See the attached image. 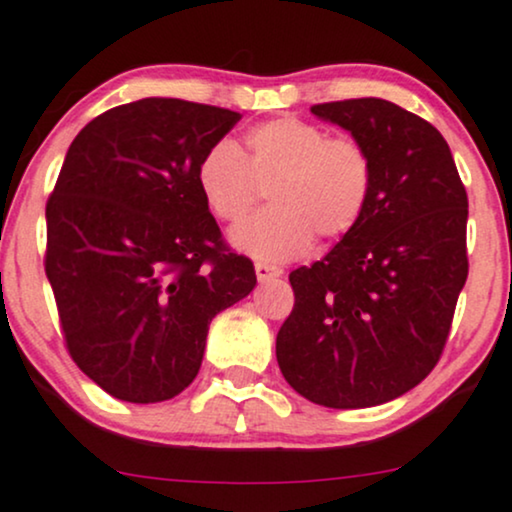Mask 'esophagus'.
Listing matches in <instances>:
<instances>
[{"label": "esophagus", "mask_w": 512, "mask_h": 512, "mask_svg": "<svg viewBox=\"0 0 512 512\" xmlns=\"http://www.w3.org/2000/svg\"><path fill=\"white\" fill-rule=\"evenodd\" d=\"M255 274L260 281H271V278L281 276L283 269L276 267V264H269V262H255Z\"/></svg>", "instance_id": "obj_1"}]
</instances>
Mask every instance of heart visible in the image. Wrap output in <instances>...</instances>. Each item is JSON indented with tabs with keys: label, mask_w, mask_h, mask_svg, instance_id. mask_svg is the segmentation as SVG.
Here are the masks:
<instances>
[{
	"label": "heart",
	"mask_w": 512,
	"mask_h": 512,
	"mask_svg": "<svg viewBox=\"0 0 512 512\" xmlns=\"http://www.w3.org/2000/svg\"><path fill=\"white\" fill-rule=\"evenodd\" d=\"M198 189L219 222H241L267 189L269 208L231 231L252 257L293 260L319 236L357 229L373 191V163L352 137H328L314 122L276 118L252 127L243 148L212 146L198 165Z\"/></svg>",
	"instance_id": "obj_1"
}]
</instances>
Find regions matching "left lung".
Segmentation results:
<instances>
[{"label": "left lung", "mask_w": 512, "mask_h": 512, "mask_svg": "<svg viewBox=\"0 0 512 512\" xmlns=\"http://www.w3.org/2000/svg\"><path fill=\"white\" fill-rule=\"evenodd\" d=\"M373 163L357 229L290 271L293 312L276 335L283 378L328 409L397 399L437 366L468 278V193L428 120L385 99L316 103Z\"/></svg>", "instance_id": "1"}]
</instances>
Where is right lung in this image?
Here are the masks:
<instances>
[{
  "label": "right lung",
  "instance_id": "add662e5",
  "mask_svg": "<svg viewBox=\"0 0 512 512\" xmlns=\"http://www.w3.org/2000/svg\"><path fill=\"white\" fill-rule=\"evenodd\" d=\"M241 113L181 99L115 106L82 127L47 200L44 271L68 354L115 399L155 404L198 375L208 326L255 288L198 189Z\"/></svg>",
  "mask_w": 512,
  "mask_h": 512
}]
</instances>
